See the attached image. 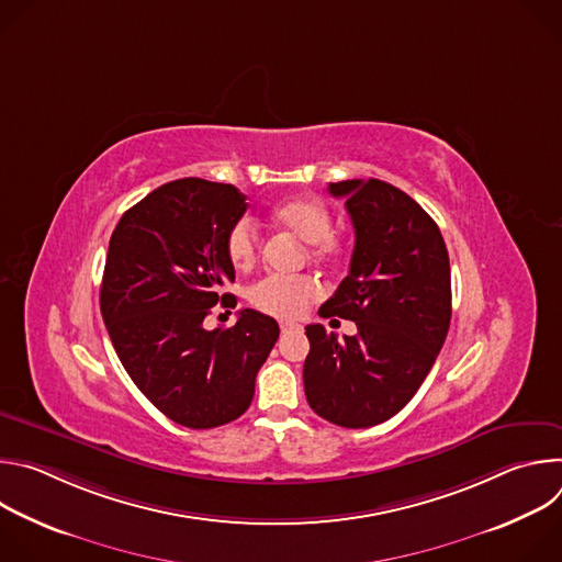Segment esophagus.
<instances>
[{"instance_id": "esophagus-1", "label": "esophagus", "mask_w": 562, "mask_h": 562, "mask_svg": "<svg viewBox=\"0 0 562 562\" xmlns=\"http://www.w3.org/2000/svg\"><path fill=\"white\" fill-rule=\"evenodd\" d=\"M280 329H282V334H289V331L300 329V325H295V323H280Z\"/></svg>"}]
</instances>
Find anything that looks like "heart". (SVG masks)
Returning <instances> with one entry per match:
<instances>
[{"mask_svg": "<svg viewBox=\"0 0 562 562\" xmlns=\"http://www.w3.org/2000/svg\"><path fill=\"white\" fill-rule=\"evenodd\" d=\"M271 222L308 245L313 258L334 260L342 254V239L331 233V213L315 198L297 195L282 200L269 213ZM258 233L254 224L237 220L226 235V256L237 269L254 267L258 258ZM319 297V286L311 278H265L251 286L249 300L262 313L293 319Z\"/></svg>", "mask_w": 562, "mask_h": 562, "instance_id": "heart-1", "label": "heart"}]
</instances>
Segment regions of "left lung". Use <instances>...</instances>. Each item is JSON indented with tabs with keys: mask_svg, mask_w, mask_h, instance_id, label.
Wrapping results in <instances>:
<instances>
[{
	"mask_svg": "<svg viewBox=\"0 0 562 562\" xmlns=\"http://www.w3.org/2000/svg\"><path fill=\"white\" fill-rule=\"evenodd\" d=\"M356 231L349 276L319 306L353 319L358 334L308 325L304 393L338 427L364 429L395 416L431 371L451 319V269L442 233L405 191L382 180L331 182Z\"/></svg>",
	"mask_w": 562,
	"mask_h": 562,
	"instance_id": "8db88e82",
	"label": "left lung"
}]
</instances>
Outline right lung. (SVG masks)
I'll return each instance as SVG.
<instances>
[{
	"label": "right lung",
	"mask_w": 562,
	"mask_h": 562,
	"mask_svg": "<svg viewBox=\"0 0 562 562\" xmlns=\"http://www.w3.org/2000/svg\"><path fill=\"white\" fill-rule=\"evenodd\" d=\"M245 211L247 195L233 184L184 178L150 191L111 235L100 308L115 353L150 403L189 429L249 409L280 336L276 319L254 308L228 329L204 327L215 304H237L224 293L235 280L226 235Z\"/></svg>",
	"instance_id": "right-lung-1"
}]
</instances>
